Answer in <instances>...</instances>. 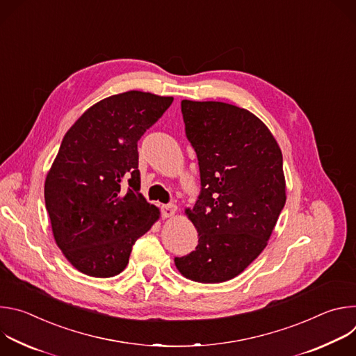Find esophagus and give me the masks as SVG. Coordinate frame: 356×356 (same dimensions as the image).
Masks as SVG:
<instances>
[{
    "label": "esophagus",
    "mask_w": 356,
    "mask_h": 356,
    "mask_svg": "<svg viewBox=\"0 0 356 356\" xmlns=\"http://www.w3.org/2000/svg\"><path fill=\"white\" fill-rule=\"evenodd\" d=\"M161 210H162V217L163 218H169V217H173L176 214L177 207L175 204H163L161 207Z\"/></svg>",
    "instance_id": "esophagus-1"
}]
</instances>
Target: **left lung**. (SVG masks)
Segmentation results:
<instances>
[{"label":"left lung","mask_w":356,"mask_h":356,"mask_svg":"<svg viewBox=\"0 0 356 356\" xmlns=\"http://www.w3.org/2000/svg\"><path fill=\"white\" fill-rule=\"evenodd\" d=\"M201 191L186 214L195 250L175 258L194 282L221 283L243 272L268 245L286 202L282 150L252 113L220 101H181Z\"/></svg>","instance_id":"1"}]
</instances>
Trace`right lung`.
<instances>
[{
    "mask_svg": "<svg viewBox=\"0 0 356 356\" xmlns=\"http://www.w3.org/2000/svg\"><path fill=\"white\" fill-rule=\"evenodd\" d=\"M172 103L143 91L111 95L65 135L46 176L44 204L58 246L81 273H121L136 239L158 221L159 210L139 193L138 140Z\"/></svg>",
    "mask_w": 356,
    "mask_h": 356,
    "instance_id": "1",
    "label": "right lung"
}]
</instances>
